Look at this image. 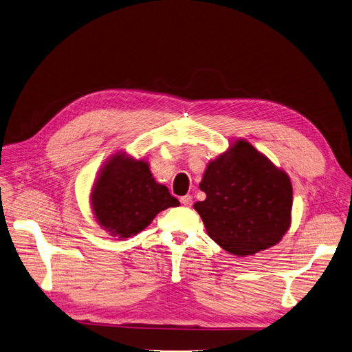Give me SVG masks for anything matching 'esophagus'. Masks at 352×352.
Segmentation results:
<instances>
[{
	"label": "esophagus",
	"mask_w": 352,
	"mask_h": 352,
	"mask_svg": "<svg viewBox=\"0 0 352 352\" xmlns=\"http://www.w3.org/2000/svg\"><path fill=\"white\" fill-rule=\"evenodd\" d=\"M181 203L184 204L186 207H191V204H192V195H184V197H181Z\"/></svg>",
	"instance_id": "esophagus-1"
}]
</instances>
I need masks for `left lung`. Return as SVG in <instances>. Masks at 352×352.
I'll use <instances>...</instances> for the list:
<instances>
[{
  "instance_id": "1",
  "label": "left lung",
  "mask_w": 352,
  "mask_h": 352,
  "mask_svg": "<svg viewBox=\"0 0 352 352\" xmlns=\"http://www.w3.org/2000/svg\"><path fill=\"white\" fill-rule=\"evenodd\" d=\"M206 200L194 204L207 234L228 253L249 256L279 243L290 226L292 184L252 144L237 140L207 165Z\"/></svg>"
}]
</instances>
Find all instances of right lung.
Masks as SVG:
<instances>
[{
    "label": "right lung",
    "instance_id": "add662e5",
    "mask_svg": "<svg viewBox=\"0 0 352 352\" xmlns=\"http://www.w3.org/2000/svg\"><path fill=\"white\" fill-rule=\"evenodd\" d=\"M91 210L98 223L119 239L142 232L157 214L179 201L152 177L149 164L118 152L104 164L91 188Z\"/></svg>",
    "mask_w": 352,
    "mask_h": 352
}]
</instances>
